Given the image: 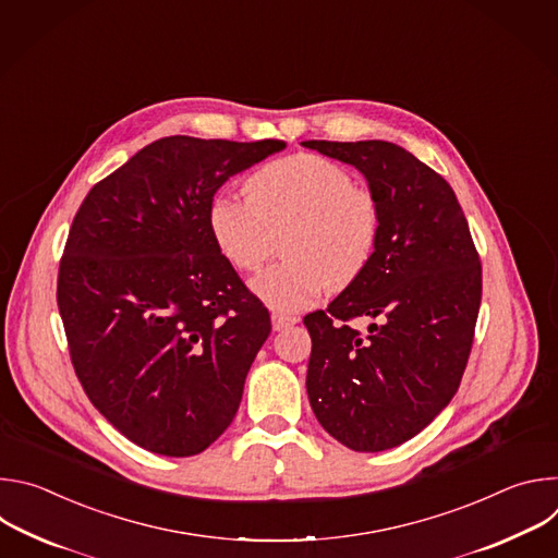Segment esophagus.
<instances>
[{
	"label": "esophagus",
	"mask_w": 558,
	"mask_h": 558,
	"mask_svg": "<svg viewBox=\"0 0 558 558\" xmlns=\"http://www.w3.org/2000/svg\"><path fill=\"white\" fill-rule=\"evenodd\" d=\"M295 323H298V317H295V315L278 313V311H274V313H271V325H274V331H282V329H287V327H291V325H295Z\"/></svg>",
	"instance_id": "esophagus-1"
}]
</instances>
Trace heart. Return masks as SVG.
<instances>
[{
  "mask_svg": "<svg viewBox=\"0 0 558 558\" xmlns=\"http://www.w3.org/2000/svg\"><path fill=\"white\" fill-rule=\"evenodd\" d=\"M250 196L220 192L207 211L218 252L241 271H256L274 250L287 260L252 280L276 311H300L329 287H344L368 265L379 238V205L353 185L349 170L320 154H291L250 179Z\"/></svg>",
  "mask_w": 558,
  "mask_h": 558,
  "instance_id": "obj_1",
  "label": "heart"
}]
</instances>
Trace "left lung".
I'll list each match as a JSON object with an SVG mask.
<instances>
[{"label":"left lung","mask_w":558,"mask_h":558,"mask_svg":"<svg viewBox=\"0 0 558 558\" xmlns=\"http://www.w3.org/2000/svg\"><path fill=\"white\" fill-rule=\"evenodd\" d=\"M353 166L381 222L368 265L304 317L306 392L323 428L355 452L400 446L459 388L482 304V265L452 187L388 141H302ZM371 316L369 333L348 327Z\"/></svg>","instance_id":"obj_1"}]
</instances>
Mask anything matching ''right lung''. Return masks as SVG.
I'll list each match as a JSON object with an SVG mask.
<instances>
[{"instance_id":"add662e5","label":"right lung","mask_w":558,"mask_h":558,"mask_svg":"<svg viewBox=\"0 0 558 558\" xmlns=\"http://www.w3.org/2000/svg\"><path fill=\"white\" fill-rule=\"evenodd\" d=\"M284 147L158 138L72 220L57 282L72 366L95 409L149 452L198 454L241 407L271 320L218 252L207 211L231 177Z\"/></svg>"}]
</instances>
